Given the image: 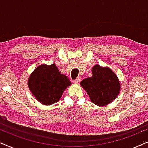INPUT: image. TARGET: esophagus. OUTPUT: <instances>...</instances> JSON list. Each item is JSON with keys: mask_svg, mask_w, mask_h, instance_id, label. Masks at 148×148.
I'll return each instance as SVG.
<instances>
[{"mask_svg": "<svg viewBox=\"0 0 148 148\" xmlns=\"http://www.w3.org/2000/svg\"><path fill=\"white\" fill-rule=\"evenodd\" d=\"M80 81H81V78L80 77H77L75 80H74V82H76V83H78V82H80Z\"/></svg>", "mask_w": 148, "mask_h": 148, "instance_id": "obj_1", "label": "esophagus"}]
</instances>
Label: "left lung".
Returning <instances> with one entry per match:
<instances>
[{"label":"left lung","mask_w":148,"mask_h":148,"mask_svg":"<svg viewBox=\"0 0 148 148\" xmlns=\"http://www.w3.org/2000/svg\"><path fill=\"white\" fill-rule=\"evenodd\" d=\"M92 76L85 78L80 85L86 90L92 103L98 106H105L116 99L121 90L117 76L108 67L95 65Z\"/></svg>","instance_id":"1"}]
</instances>
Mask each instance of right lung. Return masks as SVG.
Returning <instances> with one entry per match:
<instances>
[{"label": "right lung", "instance_id": "right-lung-1", "mask_svg": "<svg viewBox=\"0 0 148 148\" xmlns=\"http://www.w3.org/2000/svg\"><path fill=\"white\" fill-rule=\"evenodd\" d=\"M28 87L40 103L49 106L58 102L65 89L71 84L56 64L40 65L29 76Z\"/></svg>", "mask_w": 148, "mask_h": 148}]
</instances>
